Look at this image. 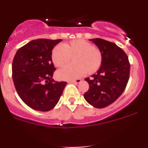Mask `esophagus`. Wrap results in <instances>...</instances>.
I'll return each instance as SVG.
<instances>
[{"mask_svg": "<svg viewBox=\"0 0 148 148\" xmlns=\"http://www.w3.org/2000/svg\"><path fill=\"white\" fill-rule=\"evenodd\" d=\"M82 82V80L81 79H76V80H74V81H70V83H73V84H79L80 82Z\"/></svg>", "mask_w": 148, "mask_h": 148, "instance_id": "obj_1", "label": "esophagus"}]
</instances>
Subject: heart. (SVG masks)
Segmentation results:
<instances>
[{"mask_svg": "<svg viewBox=\"0 0 148 148\" xmlns=\"http://www.w3.org/2000/svg\"><path fill=\"white\" fill-rule=\"evenodd\" d=\"M52 61L56 66H62L73 57L74 64L58 70L56 75L61 80L71 81L82 77L85 73L98 70L102 61V56L98 48L84 40H72L57 45L52 52Z\"/></svg>", "mask_w": 148, "mask_h": 148, "instance_id": "b5f03b06", "label": "heart"}]
</instances>
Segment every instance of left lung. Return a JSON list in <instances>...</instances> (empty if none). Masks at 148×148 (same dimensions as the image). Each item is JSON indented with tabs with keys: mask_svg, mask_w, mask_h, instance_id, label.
<instances>
[{
	"mask_svg": "<svg viewBox=\"0 0 148 148\" xmlns=\"http://www.w3.org/2000/svg\"><path fill=\"white\" fill-rule=\"evenodd\" d=\"M92 40L102 56L97 72L85 78L89 90L84 99L96 108H104L113 103L124 92L130 75V63L125 53L116 44L101 38Z\"/></svg>",
	"mask_w": 148,
	"mask_h": 148,
	"instance_id": "1",
	"label": "left lung"
}]
</instances>
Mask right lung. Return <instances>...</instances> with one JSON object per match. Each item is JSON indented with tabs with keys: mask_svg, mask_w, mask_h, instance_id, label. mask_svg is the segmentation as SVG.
Listing matches in <instances>:
<instances>
[{
	"mask_svg": "<svg viewBox=\"0 0 148 148\" xmlns=\"http://www.w3.org/2000/svg\"><path fill=\"white\" fill-rule=\"evenodd\" d=\"M61 39L32 40L17 51L12 61V79L21 100L35 110L49 111L59 101L66 82L53 78V48Z\"/></svg>",
	"mask_w": 148,
	"mask_h": 148,
	"instance_id": "add662e5",
	"label": "right lung"
}]
</instances>
